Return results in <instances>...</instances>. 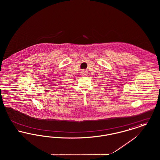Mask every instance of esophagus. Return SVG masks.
<instances>
[{
	"mask_svg": "<svg viewBox=\"0 0 160 160\" xmlns=\"http://www.w3.org/2000/svg\"><path fill=\"white\" fill-rule=\"evenodd\" d=\"M88 74V71H86V70H82V71H81V75L82 76H86Z\"/></svg>",
	"mask_w": 160,
	"mask_h": 160,
	"instance_id": "1",
	"label": "esophagus"
}]
</instances>
